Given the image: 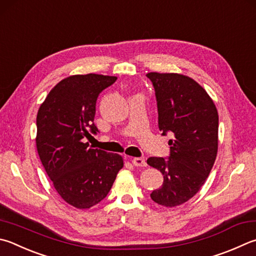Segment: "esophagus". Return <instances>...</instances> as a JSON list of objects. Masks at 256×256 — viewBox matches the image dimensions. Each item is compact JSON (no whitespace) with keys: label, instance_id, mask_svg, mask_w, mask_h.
<instances>
[{"label":"esophagus","instance_id":"1","mask_svg":"<svg viewBox=\"0 0 256 256\" xmlns=\"http://www.w3.org/2000/svg\"><path fill=\"white\" fill-rule=\"evenodd\" d=\"M132 164L136 166H146V162L143 158H133Z\"/></svg>","mask_w":256,"mask_h":256}]
</instances>
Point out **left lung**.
Here are the masks:
<instances>
[{
	"instance_id": "8db88e82",
	"label": "left lung",
	"mask_w": 256,
	"mask_h": 256,
	"mask_svg": "<svg viewBox=\"0 0 256 256\" xmlns=\"http://www.w3.org/2000/svg\"><path fill=\"white\" fill-rule=\"evenodd\" d=\"M146 77L156 92L162 136H174L168 159L151 156L146 161L164 174V184L151 198L176 207L192 198L210 172L217 156L218 113L207 92L190 77L159 72Z\"/></svg>"
}]
</instances>
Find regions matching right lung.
<instances>
[{"mask_svg":"<svg viewBox=\"0 0 256 256\" xmlns=\"http://www.w3.org/2000/svg\"><path fill=\"white\" fill-rule=\"evenodd\" d=\"M118 80L114 76L75 75L59 82L36 115V150L46 172L64 202L80 209L108 196L123 158L92 148L85 138L97 134V97Z\"/></svg>","mask_w":256,"mask_h":256,"instance_id":"add662e5","label":"right lung"}]
</instances>
